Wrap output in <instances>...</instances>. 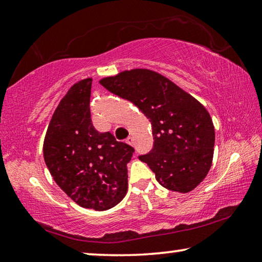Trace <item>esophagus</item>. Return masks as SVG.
<instances>
[{
	"label": "esophagus",
	"instance_id": "esophagus-1",
	"mask_svg": "<svg viewBox=\"0 0 262 262\" xmlns=\"http://www.w3.org/2000/svg\"><path fill=\"white\" fill-rule=\"evenodd\" d=\"M126 142H127L128 144H130V146H133V144H134V139H133L132 136H129V138L126 139Z\"/></svg>",
	"mask_w": 262,
	"mask_h": 262
}]
</instances>
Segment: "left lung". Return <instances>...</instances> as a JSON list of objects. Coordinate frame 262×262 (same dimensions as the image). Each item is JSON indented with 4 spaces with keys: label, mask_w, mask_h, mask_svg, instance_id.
<instances>
[{
    "label": "left lung",
    "mask_w": 262,
    "mask_h": 262,
    "mask_svg": "<svg viewBox=\"0 0 262 262\" xmlns=\"http://www.w3.org/2000/svg\"><path fill=\"white\" fill-rule=\"evenodd\" d=\"M100 84L129 100L151 122L152 149L139 159L165 189L186 193L212 164L214 127L201 102L162 74L147 69L123 71Z\"/></svg>",
    "instance_id": "8db88e82"
}]
</instances>
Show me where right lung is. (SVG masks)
Here are the masks:
<instances>
[{"label":"right lung","instance_id":"right-lung-1","mask_svg":"<svg viewBox=\"0 0 262 262\" xmlns=\"http://www.w3.org/2000/svg\"><path fill=\"white\" fill-rule=\"evenodd\" d=\"M91 87L92 79H82L61 99L49 123L43 152L53 180L73 202L103 211L126 196L127 163L134 148L118 142L110 132L95 129Z\"/></svg>","mask_w":262,"mask_h":262}]
</instances>
